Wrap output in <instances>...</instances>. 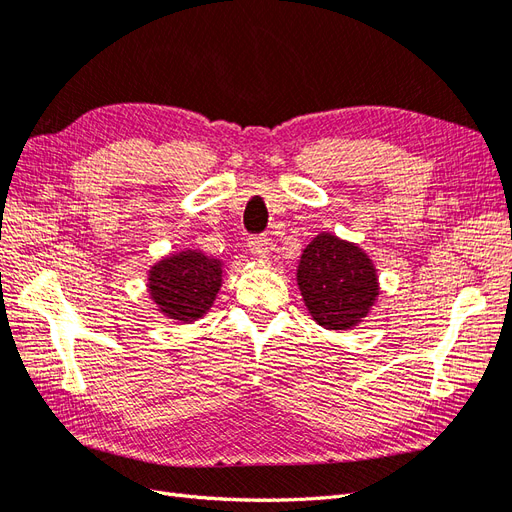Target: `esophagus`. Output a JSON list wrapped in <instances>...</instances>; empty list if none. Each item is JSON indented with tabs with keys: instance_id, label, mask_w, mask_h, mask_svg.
Segmentation results:
<instances>
[{
	"instance_id": "1",
	"label": "esophagus",
	"mask_w": 512,
	"mask_h": 512,
	"mask_svg": "<svg viewBox=\"0 0 512 512\" xmlns=\"http://www.w3.org/2000/svg\"><path fill=\"white\" fill-rule=\"evenodd\" d=\"M250 250L265 262L271 258V247L267 237H250Z\"/></svg>"
}]
</instances>
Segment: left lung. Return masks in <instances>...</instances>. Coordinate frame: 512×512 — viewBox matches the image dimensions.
<instances>
[{
	"instance_id": "left-lung-1",
	"label": "left lung",
	"mask_w": 512,
	"mask_h": 512,
	"mask_svg": "<svg viewBox=\"0 0 512 512\" xmlns=\"http://www.w3.org/2000/svg\"><path fill=\"white\" fill-rule=\"evenodd\" d=\"M297 286L309 316L337 333L359 327L380 294L374 260L359 243L333 232L309 241L297 265Z\"/></svg>"
}]
</instances>
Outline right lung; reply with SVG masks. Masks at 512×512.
Segmentation results:
<instances>
[{
	"mask_svg": "<svg viewBox=\"0 0 512 512\" xmlns=\"http://www.w3.org/2000/svg\"><path fill=\"white\" fill-rule=\"evenodd\" d=\"M224 284V262L185 247L162 256L147 271V292L156 309L179 324L203 318Z\"/></svg>",
	"mask_w": 512,
	"mask_h": 512,
	"instance_id": "right-lung-1",
	"label": "right lung"
}]
</instances>
